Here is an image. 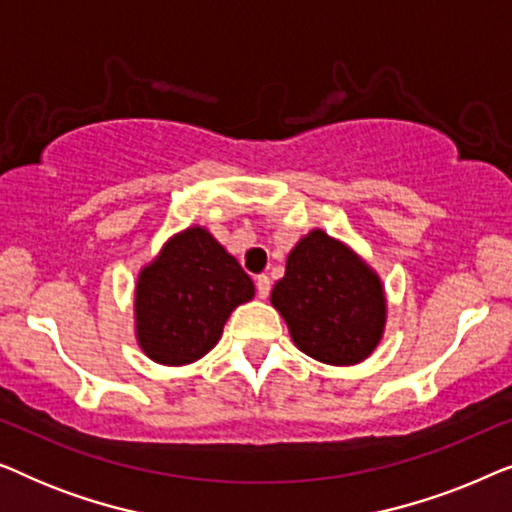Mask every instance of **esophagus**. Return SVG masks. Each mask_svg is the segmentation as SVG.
<instances>
[{
    "instance_id": "1",
    "label": "esophagus",
    "mask_w": 512,
    "mask_h": 512,
    "mask_svg": "<svg viewBox=\"0 0 512 512\" xmlns=\"http://www.w3.org/2000/svg\"><path fill=\"white\" fill-rule=\"evenodd\" d=\"M256 293H258V298H263V300L270 296V277L268 275L256 277Z\"/></svg>"
}]
</instances>
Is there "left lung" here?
<instances>
[{
    "instance_id": "8db88e82",
    "label": "left lung",
    "mask_w": 512,
    "mask_h": 512,
    "mask_svg": "<svg viewBox=\"0 0 512 512\" xmlns=\"http://www.w3.org/2000/svg\"><path fill=\"white\" fill-rule=\"evenodd\" d=\"M270 303L300 352L328 366L368 359L387 324L380 277L347 244L319 228L291 249Z\"/></svg>"
}]
</instances>
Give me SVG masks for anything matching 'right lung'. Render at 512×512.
Returning a JSON list of instances; mask_svg holds the SVG:
<instances>
[{"instance_id":"1","label":"right lung","mask_w":512,"mask_h":512,"mask_svg":"<svg viewBox=\"0 0 512 512\" xmlns=\"http://www.w3.org/2000/svg\"><path fill=\"white\" fill-rule=\"evenodd\" d=\"M254 298L242 265L207 233L191 226L170 237L139 272L137 342L151 361L186 366L219 342L237 305Z\"/></svg>"}]
</instances>
